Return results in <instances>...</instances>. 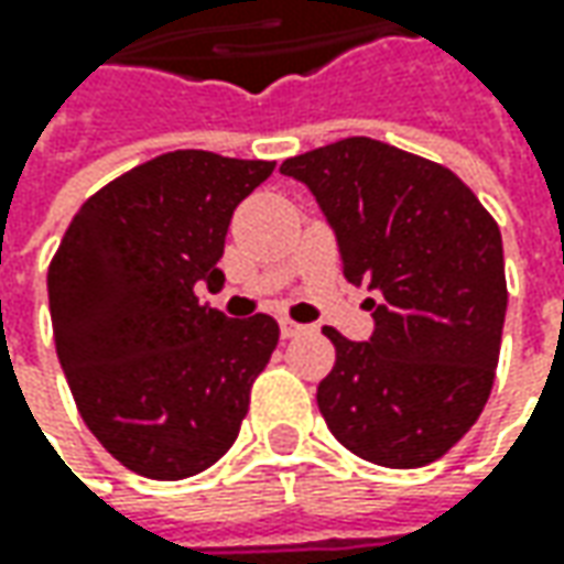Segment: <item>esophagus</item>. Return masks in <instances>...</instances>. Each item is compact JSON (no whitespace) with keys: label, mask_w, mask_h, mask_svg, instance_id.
<instances>
[{"label":"esophagus","mask_w":564,"mask_h":564,"mask_svg":"<svg viewBox=\"0 0 564 564\" xmlns=\"http://www.w3.org/2000/svg\"><path fill=\"white\" fill-rule=\"evenodd\" d=\"M279 329H282V338H294L304 333V326H301V323H294V319H289V316H282V319H279Z\"/></svg>","instance_id":"esophagus-1"}]
</instances>
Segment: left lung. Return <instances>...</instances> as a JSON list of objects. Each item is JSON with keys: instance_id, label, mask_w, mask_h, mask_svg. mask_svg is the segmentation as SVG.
I'll use <instances>...</instances> for the list:
<instances>
[{"instance_id": "obj_1", "label": "left lung", "mask_w": 564, "mask_h": 564, "mask_svg": "<svg viewBox=\"0 0 564 564\" xmlns=\"http://www.w3.org/2000/svg\"><path fill=\"white\" fill-rule=\"evenodd\" d=\"M314 191L341 272L367 282L373 336L336 345L316 404L338 443L382 467L443 458L489 399L502 323V235L477 194L440 163L373 138H345L282 163Z\"/></svg>"}]
</instances>
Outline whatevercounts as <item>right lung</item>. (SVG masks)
<instances>
[{"instance_id":"right-lung-1","label":"right lung","mask_w":564,"mask_h":564,"mask_svg":"<svg viewBox=\"0 0 564 564\" xmlns=\"http://www.w3.org/2000/svg\"><path fill=\"white\" fill-rule=\"evenodd\" d=\"M275 163L175 150L134 165L80 206L50 263L58 364L102 448L141 477L185 480L238 440L279 323L228 319L219 289L235 206Z\"/></svg>"}]
</instances>
